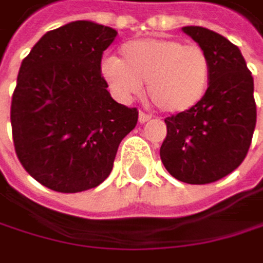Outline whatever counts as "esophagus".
Returning a JSON list of instances; mask_svg holds the SVG:
<instances>
[{"label": "esophagus", "mask_w": 263, "mask_h": 263, "mask_svg": "<svg viewBox=\"0 0 263 263\" xmlns=\"http://www.w3.org/2000/svg\"><path fill=\"white\" fill-rule=\"evenodd\" d=\"M148 120H151V115L140 110V112H139V121H140V123H146Z\"/></svg>", "instance_id": "1"}]
</instances>
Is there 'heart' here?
<instances>
[{
  "instance_id": "heart-1",
  "label": "heart",
  "mask_w": 263,
  "mask_h": 263,
  "mask_svg": "<svg viewBox=\"0 0 263 263\" xmlns=\"http://www.w3.org/2000/svg\"><path fill=\"white\" fill-rule=\"evenodd\" d=\"M211 59L196 43L172 37H151L127 42L120 59L101 64L103 79L121 101L137 97L146 81L151 101L166 114H182L196 107L211 82Z\"/></svg>"
}]
</instances>
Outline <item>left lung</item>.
Here are the masks:
<instances>
[{"instance_id":"obj_1","label":"left lung","mask_w":263,"mask_h":263,"mask_svg":"<svg viewBox=\"0 0 263 263\" xmlns=\"http://www.w3.org/2000/svg\"><path fill=\"white\" fill-rule=\"evenodd\" d=\"M182 31L209 54L211 82L196 107L165 118L160 159L178 181L211 184L247 157L257 117L254 81L240 49L226 37L201 26Z\"/></svg>"}]
</instances>
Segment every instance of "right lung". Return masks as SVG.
Wrapping results in <instances>:
<instances>
[{
  "instance_id": "right-lung-1",
  "label": "right lung",
  "mask_w": 263,
  "mask_h": 263,
  "mask_svg": "<svg viewBox=\"0 0 263 263\" xmlns=\"http://www.w3.org/2000/svg\"><path fill=\"white\" fill-rule=\"evenodd\" d=\"M115 37L109 26L71 22L46 32L22 62L10 104L13 146L25 170L54 192L100 185L137 124L139 110L118 104L101 74Z\"/></svg>"
}]
</instances>
